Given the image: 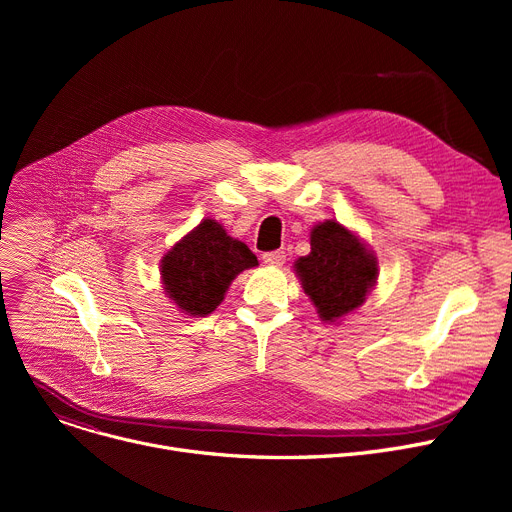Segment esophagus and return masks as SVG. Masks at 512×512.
Masks as SVG:
<instances>
[{"mask_svg":"<svg viewBox=\"0 0 512 512\" xmlns=\"http://www.w3.org/2000/svg\"><path fill=\"white\" fill-rule=\"evenodd\" d=\"M263 263L265 265H282L284 261H286V253L284 251H267V253H263Z\"/></svg>","mask_w":512,"mask_h":512,"instance_id":"34e87169","label":"esophagus"}]
</instances>
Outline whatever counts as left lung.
I'll return each mask as SVG.
<instances>
[{
  "label": "left lung",
  "instance_id": "1",
  "mask_svg": "<svg viewBox=\"0 0 512 512\" xmlns=\"http://www.w3.org/2000/svg\"><path fill=\"white\" fill-rule=\"evenodd\" d=\"M305 292L324 321H336L363 305L378 278V259L336 220L311 230V253L294 263Z\"/></svg>",
  "mask_w": 512,
  "mask_h": 512
}]
</instances>
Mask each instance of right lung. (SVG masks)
Wrapping results in <instances>:
<instances>
[{"label":"right lung","mask_w":512,"mask_h":512,"mask_svg":"<svg viewBox=\"0 0 512 512\" xmlns=\"http://www.w3.org/2000/svg\"><path fill=\"white\" fill-rule=\"evenodd\" d=\"M255 265L245 242L215 220H203L161 259V282L182 313L205 317L224 301L230 282Z\"/></svg>","instance_id":"obj_1"}]
</instances>
